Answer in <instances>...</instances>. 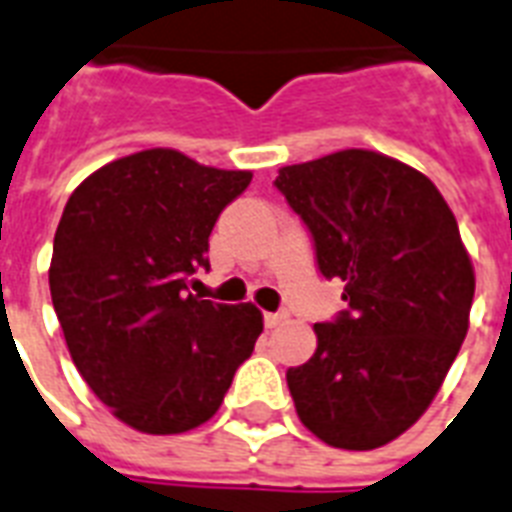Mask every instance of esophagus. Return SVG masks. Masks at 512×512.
<instances>
[{
	"label": "esophagus",
	"instance_id": "1",
	"mask_svg": "<svg viewBox=\"0 0 512 512\" xmlns=\"http://www.w3.org/2000/svg\"><path fill=\"white\" fill-rule=\"evenodd\" d=\"M287 319H289L287 313H265V327H268V329L281 327V324H284Z\"/></svg>",
	"mask_w": 512,
	"mask_h": 512
}]
</instances>
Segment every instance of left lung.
Listing matches in <instances>:
<instances>
[{
	"label": "left lung",
	"mask_w": 512,
	"mask_h": 512,
	"mask_svg": "<svg viewBox=\"0 0 512 512\" xmlns=\"http://www.w3.org/2000/svg\"><path fill=\"white\" fill-rule=\"evenodd\" d=\"M276 188L348 303L287 372L297 417L337 449L390 444L425 414L468 335L476 273L457 220L430 177L366 148L281 167Z\"/></svg>",
	"instance_id": "8db88e82"
}]
</instances>
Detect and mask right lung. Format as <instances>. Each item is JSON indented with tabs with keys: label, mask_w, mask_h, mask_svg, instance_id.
I'll return each instance as SVG.
<instances>
[{
	"label": "right lung",
	"mask_w": 512,
	"mask_h": 512,
	"mask_svg": "<svg viewBox=\"0 0 512 512\" xmlns=\"http://www.w3.org/2000/svg\"><path fill=\"white\" fill-rule=\"evenodd\" d=\"M252 180L148 148L76 185L60 217L50 295L68 353L124 425L172 436L204 425L263 332L252 303L188 295L209 268L217 215Z\"/></svg>",
	"instance_id": "1"
}]
</instances>
